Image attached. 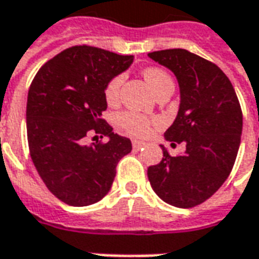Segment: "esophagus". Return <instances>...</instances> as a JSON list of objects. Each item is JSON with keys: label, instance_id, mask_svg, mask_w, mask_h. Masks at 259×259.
Segmentation results:
<instances>
[{"label": "esophagus", "instance_id": "34e87169", "mask_svg": "<svg viewBox=\"0 0 259 259\" xmlns=\"http://www.w3.org/2000/svg\"><path fill=\"white\" fill-rule=\"evenodd\" d=\"M132 146H133L135 150H140V148H143V147L146 146V143H143V141H139V140H133L132 141Z\"/></svg>", "mask_w": 259, "mask_h": 259}]
</instances>
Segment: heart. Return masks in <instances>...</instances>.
Returning a JSON list of instances; mask_svg holds the SVG:
<instances>
[{
    "label": "heart",
    "mask_w": 259,
    "mask_h": 259,
    "mask_svg": "<svg viewBox=\"0 0 259 259\" xmlns=\"http://www.w3.org/2000/svg\"><path fill=\"white\" fill-rule=\"evenodd\" d=\"M143 74L154 93L159 91L165 85L174 84L170 76L159 68H148L144 70ZM123 80V74H115L113 77L108 80L105 89H104V98L109 105H112L119 100L120 87H122ZM159 123H161V120L158 118L147 116V115L136 112V111H122L116 115V124L119 126V129L123 130L124 133L133 136V137H147L151 133L152 127H155Z\"/></svg>",
    "instance_id": "obj_1"
}]
</instances>
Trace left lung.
Masks as SVG:
<instances>
[{"label": "left lung", "mask_w": 259, "mask_h": 259, "mask_svg": "<svg viewBox=\"0 0 259 259\" xmlns=\"http://www.w3.org/2000/svg\"><path fill=\"white\" fill-rule=\"evenodd\" d=\"M148 57L178 77L180 108L165 139L186 146L178 157L162 147L161 162L147 169L148 180L161 200L193 208L215 194L233 169L243 129L239 98L219 66L187 50L154 51Z\"/></svg>", "instance_id": "obj_1"}]
</instances>
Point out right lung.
I'll list each match as a JSON object with an SVG mask.
<instances>
[{"mask_svg":"<svg viewBox=\"0 0 259 259\" xmlns=\"http://www.w3.org/2000/svg\"><path fill=\"white\" fill-rule=\"evenodd\" d=\"M133 55L91 46H73L47 61L31 81L26 108L27 143L40 178L58 200L91 205L107 194L119 159L132 151L102 118L104 89ZM92 137L96 143L85 145ZM108 137V142L98 138Z\"/></svg>","mask_w":259,"mask_h":259,"instance_id":"add662e5","label":"right lung"}]
</instances>
